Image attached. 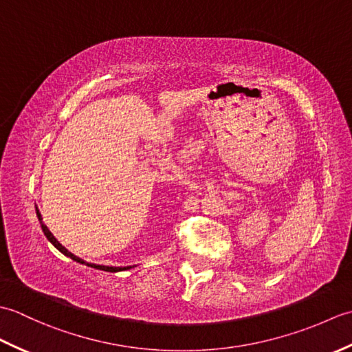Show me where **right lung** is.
I'll use <instances>...</instances> for the list:
<instances>
[{
	"mask_svg": "<svg viewBox=\"0 0 352 352\" xmlns=\"http://www.w3.org/2000/svg\"><path fill=\"white\" fill-rule=\"evenodd\" d=\"M36 213H37V218H39V222H41V227H42V231H43V234L47 236V239L48 241L56 246V248L60 251L62 254H65L66 257H69V258H72L74 261H77V263H81V265H86V266H89V267H95V269H100V271H106V272H119V271H126V269H131V266H125V267H115V266H102V265H95V263H87V261H85V260H81L80 257H77V256H74L72 252H69L68 250L65 248V246L57 241V239L52 236V233L51 231L48 230V227L45 226V223L42 222V216H41V213H39V208L36 207Z\"/></svg>",
	"mask_w": 352,
	"mask_h": 352,
	"instance_id": "right-lung-1",
	"label": "right lung"
}]
</instances>
